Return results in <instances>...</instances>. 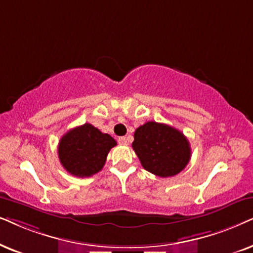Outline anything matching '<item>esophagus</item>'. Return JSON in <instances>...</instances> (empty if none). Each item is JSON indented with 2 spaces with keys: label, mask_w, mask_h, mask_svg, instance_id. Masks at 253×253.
<instances>
[{
  "label": "esophagus",
  "mask_w": 253,
  "mask_h": 253,
  "mask_svg": "<svg viewBox=\"0 0 253 253\" xmlns=\"http://www.w3.org/2000/svg\"><path fill=\"white\" fill-rule=\"evenodd\" d=\"M118 142H119V144H123V146H126V144H127V139L125 136H120L119 139H118Z\"/></svg>",
  "instance_id": "34e87169"
}]
</instances>
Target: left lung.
Listing matches in <instances>:
<instances>
[{"label":"left lung","mask_w":253,"mask_h":253,"mask_svg":"<svg viewBox=\"0 0 253 253\" xmlns=\"http://www.w3.org/2000/svg\"><path fill=\"white\" fill-rule=\"evenodd\" d=\"M132 147L144 169L163 178L179 173L191 158L186 136L169 125L156 121H148L136 128Z\"/></svg>","instance_id":"1"}]
</instances>
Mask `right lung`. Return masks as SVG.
<instances>
[{"instance_id":"1","label":"right lung","mask_w":253,"mask_h":253,"mask_svg":"<svg viewBox=\"0 0 253 253\" xmlns=\"http://www.w3.org/2000/svg\"><path fill=\"white\" fill-rule=\"evenodd\" d=\"M116 140L91 124L70 129L61 137L58 154L62 167L75 177H90L99 172Z\"/></svg>"}]
</instances>
